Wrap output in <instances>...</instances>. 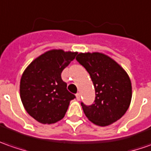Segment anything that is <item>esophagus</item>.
<instances>
[{
  "label": "esophagus",
  "mask_w": 151,
  "mask_h": 151,
  "mask_svg": "<svg viewBox=\"0 0 151 151\" xmlns=\"http://www.w3.org/2000/svg\"><path fill=\"white\" fill-rule=\"evenodd\" d=\"M76 98H77V100H80V93H76Z\"/></svg>",
  "instance_id": "obj_1"
}]
</instances>
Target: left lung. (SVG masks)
<instances>
[{
	"mask_svg": "<svg viewBox=\"0 0 151 151\" xmlns=\"http://www.w3.org/2000/svg\"><path fill=\"white\" fill-rule=\"evenodd\" d=\"M76 60L88 71L95 88L94 104L81 103L86 117L99 126L117 121L127 111L132 98L127 73L114 60L100 52H81Z\"/></svg>",
	"mask_w": 151,
	"mask_h": 151,
	"instance_id": "left-lung-1",
	"label": "left lung"
}]
</instances>
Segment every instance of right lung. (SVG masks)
<instances>
[{
    "instance_id": "1",
    "label": "right lung",
    "mask_w": 151,
    "mask_h": 151,
    "mask_svg": "<svg viewBox=\"0 0 151 151\" xmlns=\"http://www.w3.org/2000/svg\"><path fill=\"white\" fill-rule=\"evenodd\" d=\"M77 52L50 50L33 60L24 71L20 96L26 111L42 124H53L64 117L75 95L61 77Z\"/></svg>"
}]
</instances>
